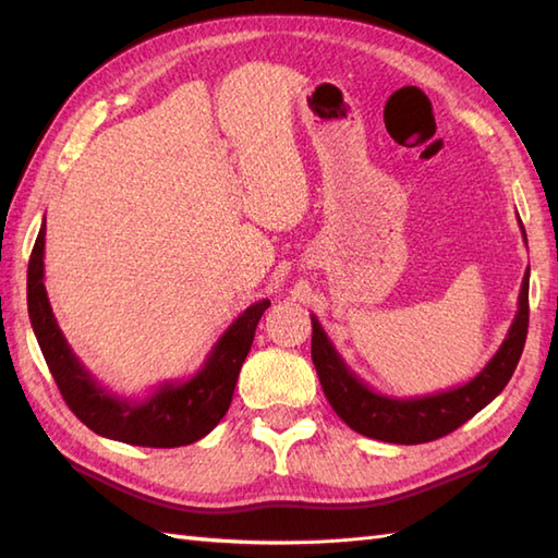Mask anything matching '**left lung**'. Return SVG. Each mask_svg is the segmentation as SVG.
I'll list each match as a JSON object with an SVG mask.
<instances>
[{"label":"left lung","mask_w":558,"mask_h":558,"mask_svg":"<svg viewBox=\"0 0 558 558\" xmlns=\"http://www.w3.org/2000/svg\"><path fill=\"white\" fill-rule=\"evenodd\" d=\"M520 232H523L527 244L523 222H520ZM527 290L530 268L523 276V286H520L513 324L499 350L475 378H470L468 384L414 398L384 396L366 386L340 357L318 318L312 314V360L330 408L350 429L386 444H426L456 432L460 424H465L482 408H487L511 381L527 338Z\"/></svg>","instance_id":"obj_1"}]
</instances>
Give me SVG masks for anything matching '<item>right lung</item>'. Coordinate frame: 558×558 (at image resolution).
Here are the masks:
<instances>
[{
  "label": "right lung",
  "instance_id": "right-lung-1",
  "mask_svg": "<svg viewBox=\"0 0 558 558\" xmlns=\"http://www.w3.org/2000/svg\"><path fill=\"white\" fill-rule=\"evenodd\" d=\"M43 278L45 220L28 260V316L59 393L88 429L112 441L146 448L189 446L216 429L230 408L236 376L270 300L246 306L186 381H162L146 398H124L98 384L71 350L52 314Z\"/></svg>",
  "mask_w": 558,
  "mask_h": 558
}]
</instances>
